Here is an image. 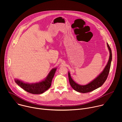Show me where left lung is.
<instances>
[{"label": "left lung", "mask_w": 122, "mask_h": 122, "mask_svg": "<svg viewBox=\"0 0 122 122\" xmlns=\"http://www.w3.org/2000/svg\"><path fill=\"white\" fill-rule=\"evenodd\" d=\"M107 47L109 51L110 56L109 60L107 62V65L104 67L103 70L101 71V72L94 80L86 84L85 85H81L77 82H76L71 78L70 72L68 71V80L72 88L77 92L82 93H86L91 92L99 87L104 83L108 77L111 65V62L112 60V50L111 48L110 47L108 43H107Z\"/></svg>", "instance_id": "left-lung-1"}]
</instances>
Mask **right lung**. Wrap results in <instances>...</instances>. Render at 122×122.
Masks as SVG:
<instances>
[{
  "label": "right lung",
  "mask_w": 122,
  "mask_h": 122,
  "mask_svg": "<svg viewBox=\"0 0 122 122\" xmlns=\"http://www.w3.org/2000/svg\"><path fill=\"white\" fill-rule=\"evenodd\" d=\"M57 67L51 69L47 77L43 80L35 83L24 82L20 80L15 79V82L25 91L33 94H41L47 91L51 87Z\"/></svg>",
  "instance_id": "right-lung-1"
}]
</instances>
